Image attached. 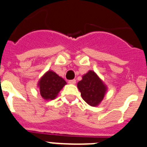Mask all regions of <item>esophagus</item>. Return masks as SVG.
Masks as SVG:
<instances>
[{"label": "esophagus", "instance_id": "34e87169", "mask_svg": "<svg viewBox=\"0 0 147 147\" xmlns=\"http://www.w3.org/2000/svg\"><path fill=\"white\" fill-rule=\"evenodd\" d=\"M68 83H69V84H75V83H76V80H75V79H74V80H70L68 81Z\"/></svg>", "mask_w": 147, "mask_h": 147}]
</instances>
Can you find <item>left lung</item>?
Here are the masks:
<instances>
[{
  "label": "left lung",
  "instance_id": "obj_1",
  "mask_svg": "<svg viewBox=\"0 0 147 147\" xmlns=\"http://www.w3.org/2000/svg\"><path fill=\"white\" fill-rule=\"evenodd\" d=\"M83 99L90 106L96 107L105 97L107 88L92 70H89L83 76V79L78 83Z\"/></svg>",
  "mask_w": 147,
  "mask_h": 147
}]
</instances>
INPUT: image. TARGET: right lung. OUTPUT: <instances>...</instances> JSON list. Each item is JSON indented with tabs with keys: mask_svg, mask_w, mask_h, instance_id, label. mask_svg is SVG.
I'll return each instance as SVG.
<instances>
[{
	"mask_svg": "<svg viewBox=\"0 0 147 147\" xmlns=\"http://www.w3.org/2000/svg\"><path fill=\"white\" fill-rule=\"evenodd\" d=\"M67 84L62 78L51 70L48 71L40 79L38 87L41 96L46 100H53Z\"/></svg>",
	"mask_w": 147,
	"mask_h": 147,
	"instance_id": "add662e5",
	"label": "right lung"
}]
</instances>
